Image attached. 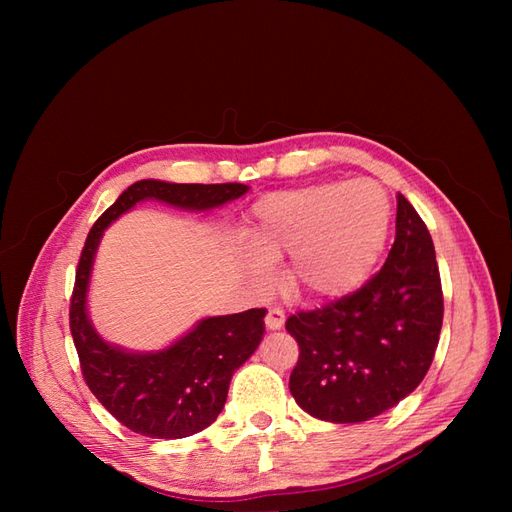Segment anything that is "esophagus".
I'll return each mask as SVG.
<instances>
[{
  "label": "esophagus",
  "mask_w": 512,
  "mask_h": 512,
  "mask_svg": "<svg viewBox=\"0 0 512 512\" xmlns=\"http://www.w3.org/2000/svg\"><path fill=\"white\" fill-rule=\"evenodd\" d=\"M265 322H267V327H269L271 331H277V329L284 327L286 316H284V312H282L280 307H271L269 312H267V316H265Z\"/></svg>",
  "instance_id": "obj_1"
}]
</instances>
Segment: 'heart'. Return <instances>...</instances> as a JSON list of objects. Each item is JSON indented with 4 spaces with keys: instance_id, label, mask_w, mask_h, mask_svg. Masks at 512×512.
I'll use <instances>...</instances> for the list:
<instances>
[{
    "instance_id": "b5f03b06",
    "label": "heart",
    "mask_w": 512,
    "mask_h": 512,
    "mask_svg": "<svg viewBox=\"0 0 512 512\" xmlns=\"http://www.w3.org/2000/svg\"><path fill=\"white\" fill-rule=\"evenodd\" d=\"M393 207L376 181H331L260 198L245 241L258 286L288 258V286L307 301H333L359 290L374 273L391 230Z\"/></svg>"
}]
</instances>
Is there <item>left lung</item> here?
Masks as SVG:
<instances>
[{"label":"left lung","instance_id":"1","mask_svg":"<svg viewBox=\"0 0 512 512\" xmlns=\"http://www.w3.org/2000/svg\"><path fill=\"white\" fill-rule=\"evenodd\" d=\"M444 316L436 250L421 215L397 196L395 243L359 290L286 320L299 361L294 401L329 423L369 421L423 382Z\"/></svg>","mask_w":512,"mask_h":512}]
</instances>
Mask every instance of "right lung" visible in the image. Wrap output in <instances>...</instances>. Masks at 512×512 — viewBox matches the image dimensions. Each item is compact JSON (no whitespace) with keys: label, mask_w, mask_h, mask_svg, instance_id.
Returning <instances> with one entry per match:
<instances>
[{"label":"right lung","mask_w":512,"mask_h":512,"mask_svg":"<svg viewBox=\"0 0 512 512\" xmlns=\"http://www.w3.org/2000/svg\"><path fill=\"white\" fill-rule=\"evenodd\" d=\"M247 192L243 183H132L89 230L70 301V333L89 391L121 425L158 440L188 438L209 427L226 404L230 378L265 333V309L200 320L173 346L130 352L106 344L87 316V288L106 226L141 200L209 211Z\"/></svg>","instance_id":"add662e5"}]
</instances>
